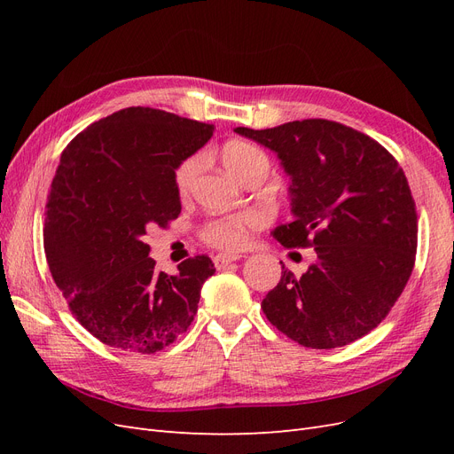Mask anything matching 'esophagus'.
Listing matches in <instances>:
<instances>
[{"instance_id":"obj_1","label":"esophagus","mask_w":454,"mask_h":454,"mask_svg":"<svg viewBox=\"0 0 454 454\" xmlns=\"http://www.w3.org/2000/svg\"><path fill=\"white\" fill-rule=\"evenodd\" d=\"M240 257L242 255H239V254H217L214 257V265H215V269H225L227 265L232 263V261H237Z\"/></svg>"}]
</instances>
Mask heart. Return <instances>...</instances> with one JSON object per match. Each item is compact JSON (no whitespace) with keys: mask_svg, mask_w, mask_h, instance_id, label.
<instances>
[{"mask_svg":"<svg viewBox=\"0 0 454 454\" xmlns=\"http://www.w3.org/2000/svg\"><path fill=\"white\" fill-rule=\"evenodd\" d=\"M222 159L227 170L235 177H239V180H242L246 174L255 168L269 170V157L265 155V151L244 140H232L225 144L222 151ZM202 155H191L177 164V168L174 172V184L177 193H189V189L193 187L197 176L202 170ZM259 225L261 217L255 212L214 217L202 225L200 237L206 244L214 246V248L239 250L246 244V240H248V232Z\"/></svg>","mask_w":454,"mask_h":454,"instance_id":"heart-1","label":"heart"}]
</instances>
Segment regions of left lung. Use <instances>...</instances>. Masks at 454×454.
<instances>
[{
    "label": "left lung",
    "instance_id": "left-lung-1",
    "mask_svg": "<svg viewBox=\"0 0 454 454\" xmlns=\"http://www.w3.org/2000/svg\"><path fill=\"white\" fill-rule=\"evenodd\" d=\"M237 132L278 153L292 177L294 219L272 237L286 248L316 252L303 277L282 267L261 303L267 320L309 348L367 335L415 267L417 208L402 167L367 134L327 119Z\"/></svg>",
    "mask_w": 454,
    "mask_h": 454
}]
</instances>
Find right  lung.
<instances>
[{"mask_svg":"<svg viewBox=\"0 0 454 454\" xmlns=\"http://www.w3.org/2000/svg\"><path fill=\"white\" fill-rule=\"evenodd\" d=\"M212 134L214 125L138 106L92 122L62 151L45 204L47 263L77 322L104 345L155 354L193 322L212 259L189 257L168 277L144 235L180 215L174 172Z\"/></svg>","mask_w":454,"mask_h":454,"instance_id":"obj_1","label":"right lung"}]
</instances>
